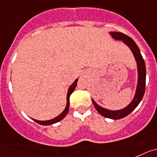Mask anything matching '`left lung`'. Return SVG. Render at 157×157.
Segmentation results:
<instances>
[{"label": "left lung", "mask_w": 157, "mask_h": 157, "mask_svg": "<svg viewBox=\"0 0 157 157\" xmlns=\"http://www.w3.org/2000/svg\"><path fill=\"white\" fill-rule=\"evenodd\" d=\"M113 39L117 40H122L125 44L129 46L131 51L133 52L136 62L137 64V71H138V82H137V91H136L135 96L133 98V101L128 105L126 108L119 110V111H110L107 109H104L103 107H99L97 103L92 100L94 107H95L96 111L99 114L106 117V118H111V119H121L125 118L132 111L137 107V105L140 103L141 100L144 96V91H145V77H146V69H145V64L144 61L141 56L140 50L138 46L130 37L127 36L122 32H110Z\"/></svg>", "instance_id": "1"}]
</instances>
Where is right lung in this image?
Wrapping results in <instances>:
<instances>
[{"mask_svg": "<svg viewBox=\"0 0 157 157\" xmlns=\"http://www.w3.org/2000/svg\"><path fill=\"white\" fill-rule=\"evenodd\" d=\"M77 79L75 80L73 84L69 87V90H68V93H67V105H66V107L64 110L63 112L61 114H59L58 117H56V118H53L51 120H48V121H39V120H35L33 119L35 122H36L37 123L40 124V125H43V126H48V125H52V124L56 123V122H58L59 121L63 119L65 116H66V114H68V111H69V96L73 92V91L75 90V88L77 87Z\"/></svg>", "mask_w": 157, "mask_h": 157, "instance_id": "add662e5", "label": "right lung"}]
</instances>
